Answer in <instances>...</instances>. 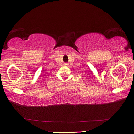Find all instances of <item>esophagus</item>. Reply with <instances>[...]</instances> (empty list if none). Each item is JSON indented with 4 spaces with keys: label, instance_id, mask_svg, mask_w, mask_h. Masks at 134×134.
<instances>
[{
    "label": "esophagus",
    "instance_id": "1",
    "mask_svg": "<svg viewBox=\"0 0 134 134\" xmlns=\"http://www.w3.org/2000/svg\"><path fill=\"white\" fill-rule=\"evenodd\" d=\"M64 65H67L68 63H64Z\"/></svg>",
    "mask_w": 134,
    "mask_h": 134
}]
</instances>
